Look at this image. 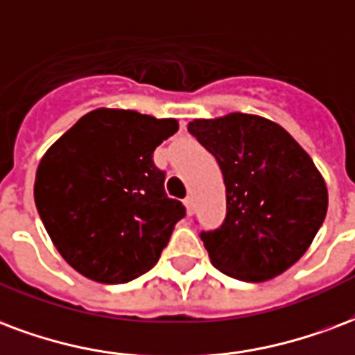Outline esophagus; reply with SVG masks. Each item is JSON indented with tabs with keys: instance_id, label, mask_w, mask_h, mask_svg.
I'll return each instance as SVG.
<instances>
[{
	"instance_id": "1",
	"label": "esophagus",
	"mask_w": 355,
	"mask_h": 355,
	"mask_svg": "<svg viewBox=\"0 0 355 355\" xmlns=\"http://www.w3.org/2000/svg\"><path fill=\"white\" fill-rule=\"evenodd\" d=\"M184 207H186V211H188V214H193V199L191 198H186L184 199Z\"/></svg>"
}]
</instances>
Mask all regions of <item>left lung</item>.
Listing matches in <instances>:
<instances>
[{
	"mask_svg": "<svg viewBox=\"0 0 355 355\" xmlns=\"http://www.w3.org/2000/svg\"><path fill=\"white\" fill-rule=\"evenodd\" d=\"M188 131L224 175V222L199 233L212 265L244 282L290 269L327 212V188L311 156L284 128L254 114L193 120Z\"/></svg>",
	"mask_w": 355,
	"mask_h": 355,
	"instance_id": "1",
	"label": "left lung"
}]
</instances>
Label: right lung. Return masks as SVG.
Here are the masks:
<instances>
[{
	"instance_id": "right-lung-1",
	"label": "right lung",
	"mask_w": 355,
	"mask_h": 355,
	"mask_svg": "<svg viewBox=\"0 0 355 355\" xmlns=\"http://www.w3.org/2000/svg\"><path fill=\"white\" fill-rule=\"evenodd\" d=\"M177 120L97 109L52 144L35 175V207L67 263L125 284L157 263L186 207L165 193L152 154Z\"/></svg>"
}]
</instances>
